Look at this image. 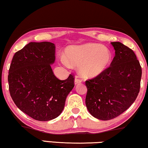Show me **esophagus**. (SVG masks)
I'll use <instances>...</instances> for the list:
<instances>
[{
  "label": "esophagus",
  "instance_id": "esophagus-1",
  "mask_svg": "<svg viewBox=\"0 0 148 148\" xmlns=\"http://www.w3.org/2000/svg\"><path fill=\"white\" fill-rule=\"evenodd\" d=\"M81 82H82L81 79L79 78V77L76 76L75 77V85H77V84L81 83Z\"/></svg>",
  "mask_w": 148,
  "mask_h": 148
}]
</instances>
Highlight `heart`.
Returning <instances> with one entry per match:
<instances>
[{"instance_id":"1","label":"heart","mask_w":148,"mask_h":148,"mask_svg":"<svg viewBox=\"0 0 148 148\" xmlns=\"http://www.w3.org/2000/svg\"><path fill=\"white\" fill-rule=\"evenodd\" d=\"M68 59L60 57L62 63L69 66L70 63L79 64V73L85 77H93L107 69L112 61V52L107 47L98 43H86L73 46L66 51Z\"/></svg>"}]
</instances>
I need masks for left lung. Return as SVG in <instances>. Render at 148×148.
I'll return each mask as SVG.
<instances>
[{
  "mask_svg": "<svg viewBox=\"0 0 148 148\" xmlns=\"http://www.w3.org/2000/svg\"><path fill=\"white\" fill-rule=\"evenodd\" d=\"M116 55L102 73L86 81V105L95 118L109 120L130 107L139 95L141 66L131 49L112 42Z\"/></svg>",
  "mask_w": 148,
  "mask_h": 148,
  "instance_id": "8db88e82",
  "label": "left lung"
}]
</instances>
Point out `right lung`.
Wrapping results in <instances>:
<instances>
[{"instance_id": "add662e5", "label": "right lung", "mask_w": 148, "mask_h": 148, "mask_svg": "<svg viewBox=\"0 0 148 148\" xmlns=\"http://www.w3.org/2000/svg\"><path fill=\"white\" fill-rule=\"evenodd\" d=\"M55 45L30 42L13 56L9 70V90L15 105L39 121L53 120L62 113L75 84L73 75L58 79L51 64L55 61Z\"/></svg>"}]
</instances>
